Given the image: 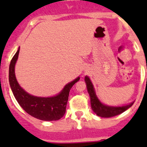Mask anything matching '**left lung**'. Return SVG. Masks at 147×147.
I'll return each instance as SVG.
<instances>
[{"instance_id":"obj_1","label":"left lung","mask_w":147,"mask_h":147,"mask_svg":"<svg viewBox=\"0 0 147 147\" xmlns=\"http://www.w3.org/2000/svg\"><path fill=\"white\" fill-rule=\"evenodd\" d=\"M85 83L87 85L88 92L90 95L91 98V106L93 110V111L99 117H111L116 116L118 114H121L130 108L134 103L132 102L125 106H121V107H112V106H107L100 102L97 98V95L94 92V86L92 85V82L88 76H85Z\"/></svg>"}]
</instances>
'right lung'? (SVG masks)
I'll return each mask as SVG.
<instances>
[{
    "label": "right lung",
    "instance_id": "1",
    "mask_svg": "<svg viewBox=\"0 0 147 147\" xmlns=\"http://www.w3.org/2000/svg\"><path fill=\"white\" fill-rule=\"evenodd\" d=\"M19 51L18 49L15 53L9 67V82L16 100L27 114L39 120L51 121L61 119L66 111L69 92L80 78L78 77L67 84L62 92L55 96L42 98L31 95L20 86L15 76V64L18 59Z\"/></svg>",
    "mask_w": 147,
    "mask_h": 147
}]
</instances>
